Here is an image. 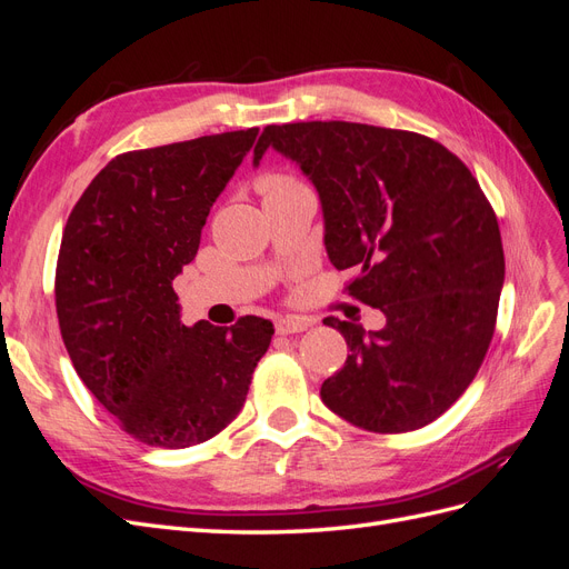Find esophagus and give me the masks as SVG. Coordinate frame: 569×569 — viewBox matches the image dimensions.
I'll return each mask as SVG.
<instances>
[{
  "mask_svg": "<svg viewBox=\"0 0 569 569\" xmlns=\"http://www.w3.org/2000/svg\"><path fill=\"white\" fill-rule=\"evenodd\" d=\"M311 327V322L303 320V318H295V316H287V318H278L274 320V332L278 335H297V332H303Z\"/></svg>",
  "mask_w": 569,
  "mask_h": 569,
  "instance_id": "esophagus-1",
  "label": "esophagus"
}]
</instances>
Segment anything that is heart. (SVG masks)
I'll list each match as a JSON object with an SVG mask.
<instances>
[{"label": "heart", "mask_w": 569, "mask_h": 569, "mask_svg": "<svg viewBox=\"0 0 569 569\" xmlns=\"http://www.w3.org/2000/svg\"><path fill=\"white\" fill-rule=\"evenodd\" d=\"M295 187H303V184L295 178L282 176V173H263V176H258V180H256L258 194H261L263 199L272 197V194L287 192V189H295Z\"/></svg>", "instance_id": "b5f03b06"}]
</instances>
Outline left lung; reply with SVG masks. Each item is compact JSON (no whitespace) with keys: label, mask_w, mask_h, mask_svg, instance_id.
Listing matches in <instances>:
<instances>
[{"label":"left lung","mask_w":569,"mask_h":569,"mask_svg":"<svg viewBox=\"0 0 569 569\" xmlns=\"http://www.w3.org/2000/svg\"><path fill=\"white\" fill-rule=\"evenodd\" d=\"M268 147L313 180L330 263L358 272L343 289L387 318L368 335L325 318L351 353L322 382V403L377 435L435 422L489 351L506 278L501 230L477 178L432 137L347 120L268 126L256 166Z\"/></svg>","instance_id":"left-lung-1"}]
</instances>
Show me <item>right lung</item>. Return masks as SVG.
Returning a JSON list of instances; mask_svg holds the SVG:
<instances>
[{"instance_id":"1","label":"right lung","mask_w":569,"mask_h":569,"mask_svg":"<svg viewBox=\"0 0 569 569\" xmlns=\"http://www.w3.org/2000/svg\"><path fill=\"white\" fill-rule=\"evenodd\" d=\"M258 128L118 153L63 228L57 318L80 380L126 435L187 449L242 410L272 322H180L173 280Z\"/></svg>"}]
</instances>
